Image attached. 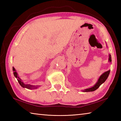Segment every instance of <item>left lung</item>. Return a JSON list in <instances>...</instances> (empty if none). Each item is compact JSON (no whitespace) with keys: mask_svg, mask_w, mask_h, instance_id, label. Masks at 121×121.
<instances>
[{"mask_svg":"<svg viewBox=\"0 0 121 121\" xmlns=\"http://www.w3.org/2000/svg\"><path fill=\"white\" fill-rule=\"evenodd\" d=\"M111 55H109V62H111ZM110 72V70L108 71L107 72H105L102 75L99 77V78L98 79V81L97 83L95 84V85L91 87V88H87L84 90L83 91L84 92H89V91H96V89L99 88V86L101 85L102 84H103L104 82L106 81V79L107 78H108Z\"/></svg>","mask_w":121,"mask_h":121,"instance_id":"8db88e82","label":"left lung"}]
</instances>
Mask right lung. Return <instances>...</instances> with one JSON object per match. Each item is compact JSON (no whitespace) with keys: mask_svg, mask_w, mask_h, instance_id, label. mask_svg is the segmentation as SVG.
Segmentation results:
<instances>
[{"mask_svg":"<svg viewBox=\"0 0 121 121\" xmlns=\"http://www.w3.org/2000/svg\"><path fill=\"white\" fill-rule=\"evenodd\" d=\"M12 70H13V71L14 76L17 78V80L18 82H19V83L20 84V85H21L22 87H23V88H26L27 89H35V88H37V86H33V85H30V84H25L23 83V82H22L21 79L19 78V77L18 76L17 73L16 72V70H15V69H14V68L13 67Z\"/></svg>","mask_w":121,"mask_h":121,"instance_id":"obj_1","label":"right lung"}]
</instances>
